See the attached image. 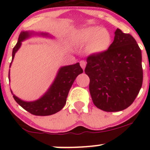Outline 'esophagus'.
<instances>
[{"instance_id": "1", "label": "esophagus", "mask_w": 150, "mask_h": 150, "mask_svg": "<svg viewBox=\"0 0 150 150\" xmlns=\"http://www.w3.org/2000/svg\"><path fill=\"white\" fill-rule=\"evenodd\" d=\"M80 65H81V67H82V69L84 70L86 66V62L84 61V60H82V61L80 62Z\"/></svg>"}]
</instances>
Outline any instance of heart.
Instances as JSON below:
<instances>
[{
    "label": "heart",
    "mask_w": 150,
    "mask_h": 150,
    "mask_svg": "<svg viewBox=\"0 0 150 150\" xmlns=\"http://www.w3.org/2000/svg\"><path fill=\"white\" fill-rule=\"evenodd\" d=\"M78 40L81 44H86V51L92 55L105 53L112 44V35L105 28L99 26H90L80 31Z\"/></svg>",
    "instance_id": "1"
}]
</instances>
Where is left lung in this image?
I'll list each match as a JSON object with an SVG mask.
<instances>
[{"instance_id": "obj_1", "label": "left lung", "mask_w": 150, "mask_h": 150, "mask_svg": "<svg viewBox=\"0 0 150 150\" xmlns=\"http://www.w3.org/2000/svg\"><path fill=\"white\" fill-rule=\"evenodd\" d=\"M142 59L135 39L118 28L105 53L88 57L85 72L90 78L89 91L96 107L118 112L134 102L143 81Z\"/></svg>"}]
</instances>
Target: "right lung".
<instances>
[{
    "instance_id": "right-lung-1",
    "label": "right lung",
    "mask_w": 150,
    "mask_h": 150,
    "mask_svg": "<svg viewBox=\"0 0 150 150\" xmlns=\"http://www.w3.org/2000/svg\"><path fill=\"white\" fill-rule=\"evenodd\" d=\"M34 36L54 38V37L48 33L43 32H35L34 30L22 31L18 38L17 43L12 51V60L10 64L11 66L12 62L14 59L15 54L22 46V43ZM82 68L79 63L71 65L62 66L59 69L54 81L44 94L36 100L28 102L19 99L13 93V99L16 102L25 110L31 114L39 116H47L55 114L62 110L65 105L67 97L69 93V89L72 87L75 78L78 75L83 73ZM8 79L10 81V69L8 72Z\"/></svg>"
}]
</instances>
